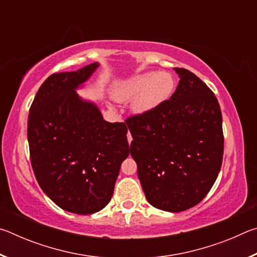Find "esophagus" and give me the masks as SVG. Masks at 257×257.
<instances>
[{"instance_id":"1","label":"esophagus","mask_w":257,"mask_h":257,"mask_svg":"<svg viewBox=\"0 0 257 257\" xmlns=\"http://www.w3.org/2000/svg\"><path fill=\"white\" fill-rule=\"evenodd\" d=\"M127 137H128V142H129V144H130V143H132V141H133V137H132V135H130V133H128Z\"/></svg>"}]
</instances>
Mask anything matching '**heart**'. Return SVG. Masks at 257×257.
<instances>
[{"instance_id": "obj_1", "label": "heart", "mask_w": 257, "mask_h": 257, "mask_svg": "<svg viewBox=\"0 0 257 257\" xmlns=\"http://www.w3.org/2000/svg\"><path fill=\"white\" fill-rule=\"evenodd\" d=\"M176 82L168 72H145L121 82L114 89V97L125 101L134 97V110L145 113L154 110L171 96Z\"/></svg>"}]
</instances>
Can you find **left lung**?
<instances>
[{"label":"left lung","instance_id":"obj_1","mask_svg":"<svg viewBox=\"0 0 257 257\" xmlns=\"http://www.w3.org/2000/svg\"><path fill=\"white\" fill-rule=\"evenodd\" d=\"M175 70L180 80L170 99L125 120L147 201L168 212L188 210L206 196L220 172L224 144L214 93L187 69Z\"/></svg>","mask_w":257,"mask_h":257}]
</instances>
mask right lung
Listing matches in <instances>:
<instances>
[{"instance_id": "add662e5", "label": "right lung", "mask_w": 257, "mask_h": 257, "mask_svg": "<svg viewBox=\"0 0 257 257\" xmlns=\"http://www.w3.org/2000/svg\"><path fill=\"white\" fill-rule=\"evenodd\" d=\"M95 62L43 82L28 115L30 162L43 191L62 210L93 214L107 205L120 165L129 155L124 122H107L76 89Z\"/></svg>"}]
</instances>
